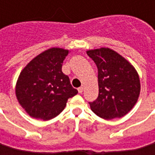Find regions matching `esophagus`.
Here are the masks:
<instances>
[{
	"label": "esophagus",
	"instance_id": "1",
	"mask_svg": "<svg viewBox=\"0 0 155 155\" xmlns=\"http://www.w3.org/2000/svg\"><path fill=\"white\" fill-rule=\"evenodd\" d=\"M78 92L79 93H82L84 91V88H83V87H79V88L78 89Z\"/></svg>",
	"mask_w": 155,
	"mask_h": 155
}]
</instances>
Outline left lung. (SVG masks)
<instances>
[{"label": "left lung", "instance_id": "obj_1", "mask_svg": "<svg viewBox=\"0 0 155 155\" xmlns=\"http://www.w3.org/2000/svg\"><path fill=\"white\" fill-rule=\"evenodd\" d=\"M86 52L98 71V97L89 103L91 110L105 120L127 115L140 96V78L135 68L122 55L108 47Z\"/></svg>", "mask_w": 155, "mask_h": 155}]
</instances>
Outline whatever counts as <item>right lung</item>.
Instances as JSON below:
<instances>
[{"instance_id":"1","label":"right lung","mask_w":155,"mask_h":155,"mask_svg":"<svg viewBox=\"0 0 155 155\" xmlns=\"http://www.w3.org/2000/svg\"><path fill=\"white\" fill-rule=\"evenodd\" d=\"M69 50L52 47L27 64L15 85L19 104L31 117L48 121L60 114L69 98L78 94L62 71Z\"/></svg>"}]
</instances>
